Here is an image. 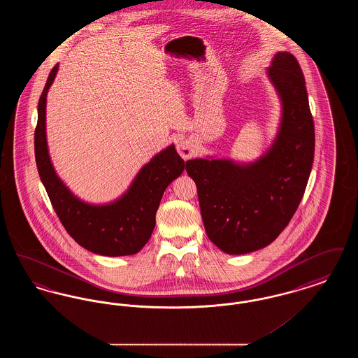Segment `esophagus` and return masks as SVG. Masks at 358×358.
Masks as SVG:
<instances>
[{
    "label": "esophagus",
    "mask_w": 358,
    "mask_h": 358,
    "mask_svg": "<svg viewBox=\"0 0 358 358\" xmlns=\"http://www.w3.org/2000/svg\"><path fill=\"white\" fill-rule=\"evenodd\" d=\"M177 152L184 159H189L194 155V149H193V143L190 141H181L177 145Z\"/></svg>",
    "instance_id": "obj_1"
}]
</instances>
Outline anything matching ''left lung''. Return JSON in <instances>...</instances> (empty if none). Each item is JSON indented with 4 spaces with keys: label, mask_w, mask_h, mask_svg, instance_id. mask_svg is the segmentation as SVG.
Wrapping results in <instances>:
<instances>
[{
    "label": "left lung",
    "mask_w": 358,
    "mask_h": 358,
    "mask_svg": "<svg viewBox=\"0 0 358 358\" xmlns=\"http://www.w3.org/2000/svg\"><path fill=\"white\" fill-rule=\"evenodd\" d=\"M267 75L282 101L271 148L252 164L215 158L187 162L206 235L229 255L254 252L280 235L303 197L314 161V122L298 60L278 52Z\"/></svg>",
    "instance_id": "left-lung-1"
}]
</instances>
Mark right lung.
Instances as JSON below:
<instances>
[{
	"mask_svg": "<svg viewBox=\"0 0 358 358\" xmlns=\"http://www.w3.org/2000/svg\"><path fill=\"white\" fill-rule=\"evenodd\" d=\"M59 64L50 72L37 108L34 157L41 182L57 217L79 245L98 255H134L153 234L155 213L165 189L187 164L171 145L154 155L136 174L127 192L114 203L92 205L78 199L57 177L47 146V94Z\"/></svg>",
	"mask_w": 358,
	"mask_h": 358,
	"instance_id": "obj_1",
	"label": "right lung"
}]
</instances>
